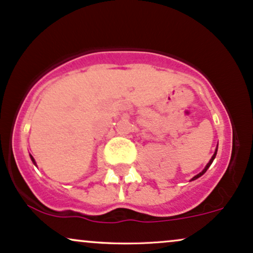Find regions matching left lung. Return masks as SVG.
<instances>
[{"mask_svg": "<svg viewBox=\"0 0 253 253\" xmlns=\"http://www.w3.org/2000/svg\"><path fill=\"white\" fill-rule=\"evenodd\" d=\"M216 152H217V149H216V150H215L214 155H212V157H211V161H209V163H208V165H207V166H206V169H203V171H202V172H201V173H198V174H197V175H195V177H194V178H192V179H191V180H195V179H197V178H200V177H201V175H202V174H204V173H206V171H207V169H209V166H211V163H212V160H214V159H215V157H216Z\"/></svg>", "mask_w": 253, "mask_h": 253, "instance_id": "left-lung-1", "label": "left lung"}]
</instances>
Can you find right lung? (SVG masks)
Returning <instances> with one entry per match:
<instances>
[{
    "instance_id": "add662e5",
    "label": "right lung",
    "mask_w": 253,
    "mask_h": 253,
    "mask_svg": "<svg viewBox=\"0 0 253 253\" xmlns=\"http://www.w3.org/2000/svg\"><path fill=\"white\" fill-rule=\"evenodd\" d=\"M31 159H32V161H33V163H35V159H33L32 155H31ZM35 164H36V163H35Z\"/></svg>"
}]
</instances>
